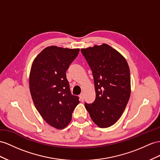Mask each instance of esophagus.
<instances>
[{"mask_svg":"<svg viewBox=\"0 0 160 160\" xmlns=\"http://www.w3.org/2000/svg\"><path fill=\"white\" fill-rule=\"evenodd\" d=\"M80 100L82 101H84V95H83V93H81L80 94Z\"/></svg>","mask_w":160,"mask_h":160,"instance_id":"obj_1","label":"esophagus"}]
</instances>
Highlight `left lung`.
<instances>
[{
  "instance_id": "left-lung-1",
  "label": "left lung",
  "mask_w": 160,
  "mask_h": 160,
  "mask_svg": "<svg viewBox=\"0 0 160 160\" xmlns=\"http://www.w3.org/2000/svg\"><path fill=\"white\" fill-rule=\"evenodd\" d=\"M91 68L96 98L85 108L100 128H108L120 119L130 96V69L119 52L107 44L82 48Z\"/></svg>"
}]
</instances>
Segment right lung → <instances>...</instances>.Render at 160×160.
Listing matches in <instances>:
<instances>
[{
  "instance_id": "add662e5",
  "label": "right lung",
  "mask_w": 160,
  "mask_h": 160,
  "mask_svg": "<svg viewBox=\"0 0 160 160\" xmlns=\"http://www.w3.org/2000/svg\"><path fill=\"white\" fill-rule=\"evenodd\" d=\"M80 51L51 46L45 48L32 65L29 84L36 109L49 125L65 128L72 120L79 97L72 95L66 71Z\"/></svg>"
}]
</instances>
